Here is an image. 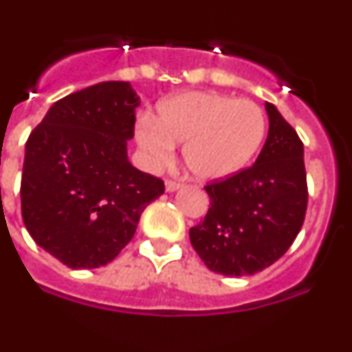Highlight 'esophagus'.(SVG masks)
<instances>
[{
    "instance_id": "esophagus-1",
    "label": "esophagus",
    "mask_w": 352,
    "mask_h": 352,
    "mask_svg": "<svg viewBox=\"0 0 352 352\" xmlns=\"http://www.w3.org/2000/svg\"><path fill=\"white\" fill-rule=\"evenodd\" d=\"M165 189H166V192H175V190L180 189V184L179 182H173V180H166V182H165Z\"/></svg>"
}]
</instances>
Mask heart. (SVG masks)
I'll list each match as a JSON object with an SVG mask.
<instances>
[{"mask_svg": "<svg viewBox=\"0 0 352 352\" xmlns=\"http://www.w3.org/2000/svg\"><path fill=\"white\" fill-rule=\"evenodd\" d=\"M267 122L249 100L210 91H186L165 98L156 118L142 115L135 141L149 165H165L182 144L187 170L203 182H217L241 172L261 146Z\"/></svg>", "mask_w": 352, "mask_h": 352, "instance_id": "1", "label": "heart"}]
</instances>
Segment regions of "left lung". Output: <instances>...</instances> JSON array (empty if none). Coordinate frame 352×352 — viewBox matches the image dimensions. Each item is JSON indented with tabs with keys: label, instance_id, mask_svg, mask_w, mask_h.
Returning <instances> with one entry per match:
<instances>
[{
	"label": "left lung",
	"instance_id": "obj_1",
	"mask_svg": "<svg viewBox=\"0 0 352 352\" xmlns=\"http://www.w3.org/2000/svg\"><path fill=\"white\" fill-rule=\"evenodd\" d=\"M268 135L254 165L206 186L211 208L189 230L214 274L242 277L270 267L291 248L308 206L305 146L272 103Z\"/></svg>",
	"mask_w": 352,
	"mask_h": 352
}]
</instances>
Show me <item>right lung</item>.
Masks as SVG:
<instances>
[{
    "mask_svg": "<svg viewBox=\"0 0 352 352\" xmlns=\"http://www.w3.org/2000/svg\"><path fill=\"white\" fill-rule=\"evenodd\" d=\"M129 82L108 80L61 98L29 135L22 218L30 237L74 270L100 268L129 244L163 180L129 162L135 108Z\"/></svg>",
    "mask_w": 352,
    "mask_h": 352,
    "instance_id": "1",
    "label": "right lung"
}]
</instances>
